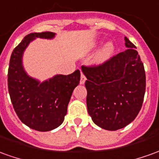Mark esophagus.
<instances>
[{"label": "esophagus", "mask_w": 159, "mask_h": 159, "mask_svg": "<svg viewBox=\"0 0 159 159\" xmlns=\"http://www.w3.org/2000/svg\"><path fill=\"white\" fill-rule=\"evenodd\" d=\"M85 81H86V76L83 75V73L81 74V79H80V83L81 84H83V83H85Z\"/></svg>", "instance_id": "obj_1"}]
</instances>
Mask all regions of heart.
<instances>
[{
	"label": "heart",
	"instance_id": "1",
	"mask_svg": "<svg viewBox=\"0 0 159 159\" xmlns=\"http://www.w3.org/2000/svg\"><path fill=\"white\" fill-rule=\"evenodd\" d=\"M114 45L112 43H107L103 49L102 50V52L99 53L96 57V60L98 62H104V61L107 60L114 52Z\"/></svg>",
	"mask_w": 159,
	"mask_h": 159
}]
</instances>
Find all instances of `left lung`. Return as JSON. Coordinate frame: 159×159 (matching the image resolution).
Segmentation results:
<instances>
[{"mask_svg":"<svg viewBox=\"0 0 159 159\" xmlns=\"http://www.w3.org/2000/svg\"><path fill=\"white\" fill-rule=\"evenodd\" d=\"M126 51L98 65L82 66L86 76L87 107L103 129L123 128L136 118L145 92L144 64L136 46L125 37Z\"/></svg>","mask_w":159,"mask_h":159,"instance_id":"1","label":"left lung"}]
</instances>
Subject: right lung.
Segmentation results:
<instances>
[{
	"label": "right lung",
	"instance_id": "right-lung-1",
	"mask_svg": "<svg viewBox=\"0 0 159 159\" xmlns=\"http://www.w3.org/2000/svg\"><path fill=\"white\" fill-rule=\"evenodd\" d=\"M52 32L26 35L14 49L10 57L7 86L10 99L19 119L30 128L47 132L63 123L72 92L79 84V70L72 74L57 75L40 83L25 73L22 66V54L35 38L52 39Z\"/></svg>",
	"mask_w": 159,
	"mask_h": 159
}]
</instances>
